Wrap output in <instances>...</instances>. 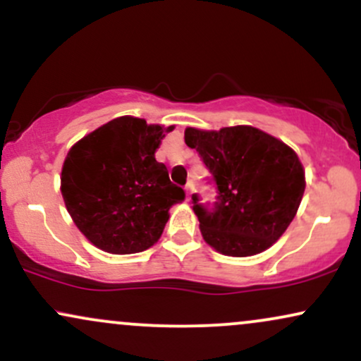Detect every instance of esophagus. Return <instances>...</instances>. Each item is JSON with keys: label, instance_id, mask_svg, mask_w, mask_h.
I'll return each instance as SVG.
<instances>
[{"label": "esophagus", "instance_id": "obj_1", "mask_svg": "<svg viewBox=\"0 0 361 361\" xmlns=\"http://www.w3.org/2000/svg\"><path fill=\"white\" fill-rule=\"evenodd\" d=\"M185 192H186V198H190V195L193 192V183H188L185 186Z\"/></svg>", "mask_w": 361, "mask_h": 361}]
</instances>
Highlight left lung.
I'll return each instance as SVG.
<instances>
[{"label": "left lung", "mask_w": 361, "mask_h": 361, "mask_svg": "<svg viewBox=\"0 0 361 361\" xmlns=\"http://www.w3.org/2000/svg\"><path fill=\"white\" fill-rule=\"evenodd\" d=\"M197 149L217 197L212 205L192 195L202 235L226 256L268 250L295 217L305 190L299 157L281 140L250 126L185 130Z\"/></svg>", "instance_id": "1"}]
</instances>
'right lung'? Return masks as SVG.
Here are the masks:
<instances>
[{
  "label": "right lung",
  "instance_id": "obj_1",
  "mask_svg": "<svg viewBox=\"0 0 361 361\" xmlns=\"http://www.w3.org/2000/svg\"><path fill=\"white\" fill-rule=\"evenodd\" d=\"M173 127L118 117L82 137L68 152L61 192L74 224L114 255L151 247L163 234L171 205L185 200L156 149Z\"/></svg>",
  "mask_w": 361,
  "mask_h": 361
}]
</instances>
